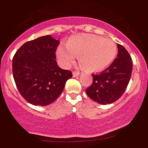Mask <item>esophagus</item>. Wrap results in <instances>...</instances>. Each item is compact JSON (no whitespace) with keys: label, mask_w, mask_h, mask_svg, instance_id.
I'll return each instance as SVG.
<instances>
[{"label":"esophagus","mask_w":148,"mask_h":148,"mask_svg":"<svg viewBox=\"0 0 148 148\" xmlns=\"http://www.w3.org/2000/svg\"><path fill=\"white\" fill-rule=\"evenodd\" d=\"M79 74H80V73L79 72V71H73V77H78Z\"/></svg>","instance_id":"esophagus-1"}]
</instances>
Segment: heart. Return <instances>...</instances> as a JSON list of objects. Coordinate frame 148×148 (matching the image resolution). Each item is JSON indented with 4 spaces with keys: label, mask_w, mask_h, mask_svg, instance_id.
<instances>
[{
    "label": "heart",
    "mask_w": 148,
    "mask_h": 148,
    "mask_svg": "<svg viewBox=\"0 0 148 148\" xmlns=\"http://www.w3.org/2000/svg\"><path fill=\"white\" fill-rule=\"evenodd\" d=\"M56 55L64 67H69L78 56L79 64L88 72H97L112 64L117 46L112 40L94 35H77L69 38L66 48L60 46Z\"/></svg>",
    "instance_id": "b5f03b06"
}]
</instances>
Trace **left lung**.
Segmentation results:
<instances>
[{"instance_id": "8db88e82", "label": "left lung", "mask_w": 148, "mask_h": 148, "mask_svg": "<svg viewBox=\"0 0 148 148\" xmlns=\"http://www.w3.org/2000/svg\"><path fill=\"white\" fill-rule=\"evenodd\" d=\"M117 45V57L102 72L92 74L93 82L86 89L89 97L99 104H112L117 101L123 95L130 79L132 59L125 47Z\"/></svg>"}]
</instances>
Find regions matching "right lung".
Returning a JSON list of instances; mask_svg holds the SVG:
<instances>
[{"label":"right lung","mask_w":148,"mask_h":148,"mask_svg":"<svg viewBox=\"0 0 148 148\" xmlns=\"http://www.w3.org/2000/svg\"><path fill=\"white\" fill-rule=\"evenodd\" d=\"M59 41L51 36L28 41L15 53L13 75L21 96L34 105L46 106L54 102L72 74L61 69L56 61Z\"/></svg>","instance_id":"1"}]
</instances>
